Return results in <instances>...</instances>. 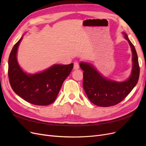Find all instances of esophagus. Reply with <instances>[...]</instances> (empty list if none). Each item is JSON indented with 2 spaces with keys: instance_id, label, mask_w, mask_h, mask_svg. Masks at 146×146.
<instances>
[{
  "instance_id": "esophagus-1",
  "label": "esophagus",
  "mask_w": 146,
  "mask_h": 146,
  "mask_svg": "<svg viewBox=\"0 0 146 146\" xmlns=\"http://www.w3.org/2000/svg\"><path fill=\"white\" fill-rule=\"evenodd\" d=\"M74 69L75 70H77V69H79V64H78V62H75L74 64Z\"/></svg>"
}]
</instances>
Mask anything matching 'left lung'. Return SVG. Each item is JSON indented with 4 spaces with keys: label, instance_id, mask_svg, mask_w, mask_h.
I'll list each match as a JSON object with an SVG mask.
<instances>
[{
    "label": "left lung",
    "instance_id": "left-lung-1",
    "mask_svg": "<svg viewBox=\"0 0 146 146\" xmlns=\"http://www.w3.org/2000/svg\"><path fill=\"white\" fill-rule=\"evenodd\" d=\"M129 42L132 52V69L130 77L123 82L104 77L90 63L80 62L83 70V86L88 98L92 104L99 107H108L119 104L124 99L138 83L139 77L138 58L135 48L125 32L122 33Z\"/></svg>",
    "mask_w": 146,
    "mask_h": 146
}]
</instances>
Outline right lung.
I'll return each mask as SVG.
<instances>
[{
  "label": "right lung",
  "instance_id": "add662e5",
  "mask_svg": "<svg viewBox=\"0 0 146 146\" xmlns=\"http://www.w3.org/2000/svg\"><path fill=\"white\" fill-rule=\"evenodd\" d=\"M23 36L13 47L8 59V77L15 93L28 102L36 105H47L55 100L65 79L74 64H54L42 72L27 74L21 68L17 52Z\"/></svg>",
  "mask_w": 146,
  "mask_h": 146
}]
</instances>
